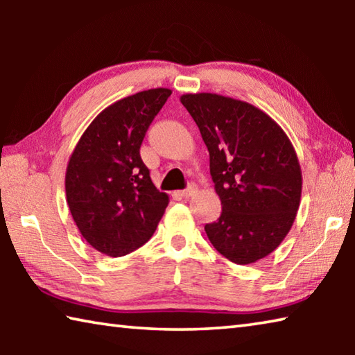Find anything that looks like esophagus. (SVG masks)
<instances>
[{"label":"esophagus","mask_w":355,"mask_h":355,"mask_svg":"<svg viewBox=\"0 0 355 355\" xmlns=\"http://www.w3.org/2000/svg\"><path fill=\"white\" fill-rule=\"evenodd\" d=\"M196 192H197V186H196V184H189L188 188H186V189H183V191H177V192H175V196H177V197H182V199H188V197L194 196Z\"/></svg>","instance_id":"obj_1"}]
</instances>
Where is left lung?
<instances>
[{"mask_svg":"<svg viewBox=\"0 0 355 355\" xmlns=\"http://www.w3.org/2000/svg\"><path fill=\"white\" fill-rule=\"evenodd\" d=\"M182 103L209 152L222 213L205 225L214 249L236 264L261 260L290 232L302 172L285 131L258 107L218 94H186Z\"/></svg>","mask_w":355,"mask_h":355,"instance_id":"left-lung-1","label":"left lung"}]
</instances>
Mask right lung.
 I'll use <instances>...</instances> for the list:
<instances>
[{"label":"right lung","mask_w":355,"mask_h":355,"mask_svg":"<svg viewBox=\"0 0 355 355\" xmlns=\"http://www.w3.org/2000/svg\"><path fill=\"white\" fill-rule=\"evenodd\" d=\"M171 89L142 91L107 106L92 120L70 156L65 194L83 238L107 257L146 244L169 196L150 178L139 148Z\"/></svg>","instance_id":"1"}]
</instances>
